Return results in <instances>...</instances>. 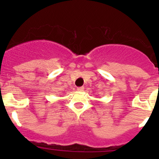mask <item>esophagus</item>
I'll return each instance as SVG.
<instances>
[{
	"label": "esophagus",
	"instance_id": "1",
	"mask_svg": "<svg viewBox=\"0 0 159 159\" xmlns=\"http://www.w3.org/2000/svg\"><path fill=\"white\" fill-rule=\"evenodd\" d=\"M84 90V87H80V88H77V91H78V92H83Z\"/></svg>",
	"mask_w": 159,
	"mask_h": 159
}]
</instances>
